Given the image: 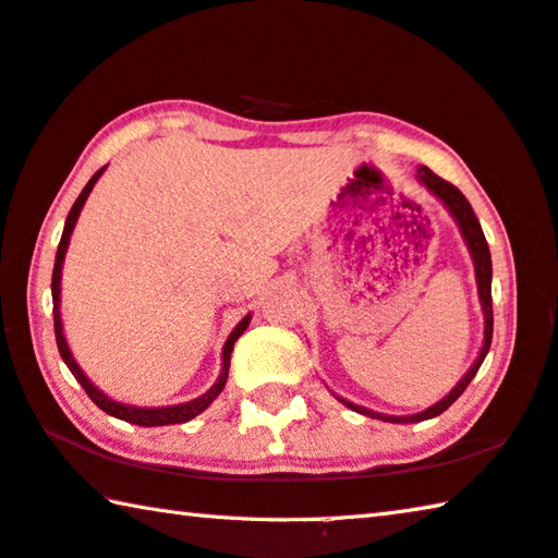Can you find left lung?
I'll return each mask as SVG.
<instances>
[{"mask_svg":"<svg viewBox=\"0 0 558 558\" xmlns=\"http://www.w3.org/2000/svg\"><path fill=\"white\" fill-rule=\"evenodd\" d=\"M415 179H418V182L426 186L430 194H436L438 199L446 204V209L452 214V219L458 221L462 239H465V243H468L472 263H475L477 292H480V302H483V313H485V342H483V349H480L477 362L470 366L468 374L458 381L456 389H452L446 396V399H440L436 405H430V409L421 411V413H413V415H384V413H376V411L364 409V405H356V403H349L344 399H339V401L347 403L349 409L356 411V413L372 415V418L389 421V423L428 421V418H436V415H440L446 409H450V405L458 401V396L468 389V384L472 381V376H475L480 366H483L485 356L489 352V344H493V323H495V319H493V258H489V245L485 241L483 226H480L475 211H472L470 202L465 199V196H462V192H460L458 186H452L450 182H446V179H440L438 174H433L428 167H418V172H415Z\"/></svg>","mask_w":558,"mask_h":558,"instance_id":"left-lung-1","label":"left lung"}]
</instances>
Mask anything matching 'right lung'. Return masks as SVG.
<instances>
[{
	"label": "right lung",
	"mask_w": 558,
	"mask_h": 558,
	"mask_svg": "<svg viewBox=\"0 0 558 558\" xmlns=\"http://www.w3.org/2000/svg\"><path fill=\"white\" fill-rule=\"evenodd\" d=\"M106 172V167H100L96 174L90 177V182L83 186V192L78 199H75V204L71 206L69 211V219H65V226H63V235H61V243H59V251H56V263H53V276H51V295H53V332H56V344H59V352H61V359L65 362V366H69L71 374L75 376V381H78L83 386V391H86L90 396V401L98 405V409L106 411L108 415H116V418L120 421H128V423H135V426H169V423H186L192 421L194 415H199L206 405H209L216 396H219L223 391L226 386V379H229V366H231V352H233V344L235 339H239L245 327H248L251 323V315H245L239 325H235L233 332L229 335V339H226L223 344V366H221V374L219 379H216V384L211 386L209 391H206L204 396H199V399L194 401H186V403H179V405H162V409H140V405H128V403H118L108 399L106 393L98 391L96 386L90 384V379L86 374L81 372V366L75 364V359L71 354L69 344H65V337H63V325H61V313H59V302H61V266H63V258H65V248H69V241H71V233H73V226L75 221H78V214L83 209V204H86L88 194L93 192V186H96L98 177Z\"/></svg>",
	"instance_id": "right-lung-1"
}]
</instances>
